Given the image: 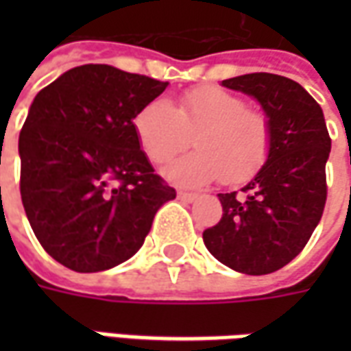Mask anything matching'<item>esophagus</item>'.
<instances>
[{
  "label": "esophagus",
  "mask_w": 351,
  "mask_h": 351,
  "mask_svg": "<svg viewBox=\"0 0 351 351\" xmlns=\"http://www.w3.org/2000/svg\"><path fill=\"white\" fill-rule=\"evenodd\" d=\"M178 197L182 199V201L191 203V201H195V199H197V193H191V191H178Z\"/></svg>",
  "instance_id": "34e87169"
}]
</instances>
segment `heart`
<instances>
[{"instance_id": "b5f03b06", "label": "heart", "mask_w": 351, "mask_h": 351, "mask_svg": "<svg viewBox=\"0 0 351 351\" xmlns=\"http://www.w3.org/2000/svg\"><path fill=\"white\" fill-rule=\"evenodd\" d=\"M133 130L154 165L173 160L195 135L197 150L167 169L169 178L182 186L218 178L229 186L248 182L265 167L272 150L269 116L218 86L191 88L175 107L165 99L146 103L133 118Z\"/></svg>"}]
</instances>
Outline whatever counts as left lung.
<instances>
[{
	"instance_id": "8db88e82",
	"label": "left lung",
	"mask_w": 351,
	"mask_h": 351,
	"mask_svg": "<svg viewBox=\"0 0 351 351\" xmlns=\"http://www.w3.org/2000/svg\"><path fill=\"white\" fill-rule=\"evenodd\" d=\"M221 84L261 103L272 125V150L241 193L218 195L223 214L203 231V241L229 269L269 274L301 254L322 220L331 137L322 107L295 80L250 73Z\"/></svg>"
}]
</instances>
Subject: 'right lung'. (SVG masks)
<instances>
[{
  "label": "right lung",
  "instance_id": "add662e5",
  "mask_svg": "<svg viewBox=\"0 0 351 351\" xmlns=\"http://www.w3.org/2000/svg\"><path fill=\"white\" fill-rule=\"evenodd\" d=\"M167 82L112 65L73 67L35 95L19 138L20 195L49 256L77 272L123 263L176 197L141 150L133 118Z\"/></svg>",
  "mask_w": 351,
  "mask_h": 351
}]
</instances>
